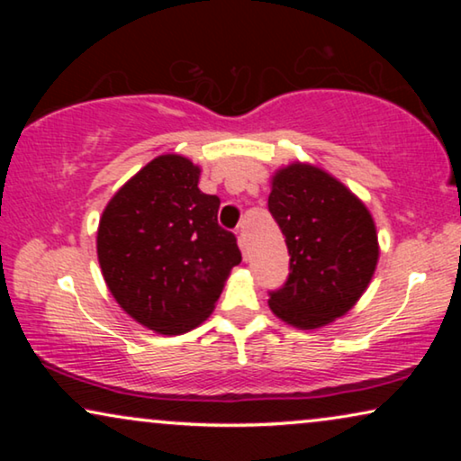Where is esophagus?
Masks as SVG:
<instances>
[{
	"instance_id": "obj_1",
	"label": "esophagus",
	"mask_w": 461,
	"mask_h": 461,
	"mask_svg": "<svg viewBox=\"0 0 461 461\" xmlns=\"http://www.w3.org/2000/svg\"><path fill=\"white\" fill-rule=\"evenodd\" d=\"M239 248L243 251V258H248V241H245L243 232H239Z\"/></svg>"
}]
</instances>
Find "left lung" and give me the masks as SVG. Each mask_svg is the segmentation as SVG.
<instances>
[{"label": "left lung", "mask_w": 461, "mask_h": 461, "mask_svg": "<svg viewBox=\"0 0 461 461\" xmlns=\"http://www.w3.org/2000/svg\"><path fill=\"white\" fill-rule=\"evenodd\" d=\"M268 210L289 251L287 281L270 292V311L300 330L344 317L380 258L367 207L325 169L295 161L275 172Z\"/></svg>", "instance_id": "8db88e82"}]
</instances>
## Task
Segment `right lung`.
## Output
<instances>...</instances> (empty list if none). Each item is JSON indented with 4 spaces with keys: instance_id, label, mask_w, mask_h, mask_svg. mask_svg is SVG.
Segmentation results:
<instances>
[{
    "instance_id": "add662e5",
    "label": "right lung",
    "mask_w": 461,
    "mask_h": 461,
    "mask_svg": "<svg viewBox=\"0 0 461 461\" xmlns=\"http://www.w3.org/2000/svg\"><path fill=\"white\" fill-rule=\"evenodd\" d=\"M199 166L159 155L106 203L96 249L106 287L138 323L185 333L210 317L241 251L218 224L220 199L199 191Z\"/></svg>"
}]
</instances>
